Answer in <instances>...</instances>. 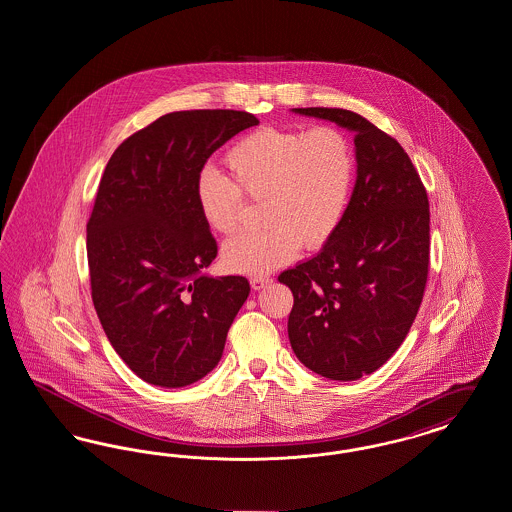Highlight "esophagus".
<instances>
[{"label": "esophagus", "instance_id": "esophagus-1", "mask_svg": "<svg viewBox=\"0 0 512 512\" xmlns=\"http://www.w3.org/2000/svg\"><path fill=\"white\" fill-rule=\"evenodd\" d=\"M270 282H272V278H268V276H255V278H251V288L253 290H263Z\"/></svg>", "mask_w": 512, "mask_h": 512}]
</instances>
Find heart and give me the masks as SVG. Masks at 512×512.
<instances>
[{"label": "heart", "instance_id": "obj_1", "mask_svg": "<svg viewBox=\"0 0 512 512\" xmlns=\"http://www.w3.org/2000/svg\"><path fill=\"white\" fill-rule=\"evenodd\" d=\"M224 165L230 180L213 171L197 178L199 213L228 236L240 228L244 195L261 199L265 226L228 240L220 259L228 272L265 276L293 261L301 247L317 251L334 238L351 201L357 157L334 126L261 128L230 147Z\"/></svg>", "mask_w": 512, "mask_h": 512}]
</instances>
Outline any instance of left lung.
<instances>
[{
    "label": "left lung",
    "mask_w": 512,
    "mask_h": 512,
    "mask_svg": "<svg viewBox=\"0 0 512 512\" xmlns=\"http://www.w3.org/2000/svg\"><path fill=\"white\" fill-rule=\"evenodd\" d=\"M299 115L355 134L357 180L334 238L278 276L293 293L288 336L295 357L330 380H359L407 338L428 280L426 188L395 138L347 109Z\"/></svg>",
    "instance_id": "obj_1"
}]
</instances>
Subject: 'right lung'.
<instances>
[{"instance_id":"add662e5","label":"right lung","mask_w":512,"mask_h":512,"mask_svg":"<svg viewBox=\"0 0 512 512\" xmlns=\"http://www.w3.org/2000/svg\"><path fill=\"white\" fill-rule=\"evenodd\" d=\"M255 124L232 109L163 115L126 138L101 176L86 224L92 301L113 349L147 384L207 376L249 295L244 276L205 274L217 242L195 186L207 159Z\"/></svg>"}]
</instances>
